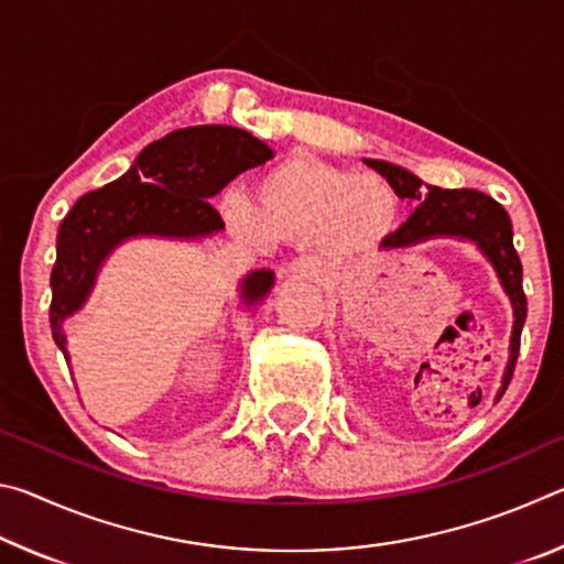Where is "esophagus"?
<instances>
[{"label": "esophagus", "mask_w": 564, "mask_h": 564, "mask_svg": "<svg viewBox=\"0 0 564 564\" xmlns=\"http://www.w3.org/2000/svg\"><path fill=\"white\" fill-rule=\"evenodd\" d=\"M283 273L291 275V279H303V281H318L321 279L318 263L311 261V259H299V261L289 263L283 269Z\"/></svg>", "instance_id": "obj_1"}]
</instances>
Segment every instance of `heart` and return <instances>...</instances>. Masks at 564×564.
<instances>
[{
    "instance_id": "b5f03b06",
    "label": "heart",
    "mask_w": 564,
    "mask_h": 564,
    "mask_svg": "<svg viewBox=\"0 0 564 564\" xmlns=\"http://www.w3.org/2000/svg\"><path fill=\"white\" fill-rule=\"evenodd\" d=\"M398 212V194L386 178L303 154L263 171L256 181V204L238 191H228L221 202L228 228L246 241H318L333 259L373 251L393 231Z\"/></svg>"
}]
</instances>
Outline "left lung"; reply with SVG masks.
<instances>
[{
  "mask_svg": "<svg viewBox=\"0 0 564 564\" xmlns=\"http://www.w3.org/2000/svg\"><path fill=\"white\" fill-rule=\"evenodd\" d=\"M370 169H376L380 176L393 186L400 198H408L413 204V214L408 221L383 238L380 248L390 251V248H408L423 241H431L437 236L463 238V241H473L480 248L485 259L492 263L495 273H498L502 291L508 293L512 303V336H510V360L505 366L502 386L495 395V403L502 398L512 380L514 362H518L520 352V336L524 318H528V299L522 291V263L520 256L512 246V224L505 208L490 198L488 194L475 188H441V186H423L415 174L408 169L388 164V161L378 159H362Z\"/></svg>",
  "mask_w": 564,
  "mask_h": 564,
  "instance_id": "8db88e82",
  "label": "left lung"
}]
</instances>
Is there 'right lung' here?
<instances>
[{
	"label": "right lung",
	"instance_id": "obj_1",
	"mask_svg": "<svg viewBox=\"0 0 564 564\" xmlns=\"http://www.w3.org/2000/svg\"><path fill=\"white\" fill-rule=\"evenodd\" d=\"M273 151L236 127H188L149 144L127 174L89 191L64 216L56 236L50 323L54 343L69 362L62 323L87 303L97 273L119 243L139 236L196 241L224 228L212 206L228 181L261 166ZM271 271L241 281V299L253 305L269 295Z\"/></svg>",
	"mask_w": 564,
	"mask_h": 564
}]
</instances>
